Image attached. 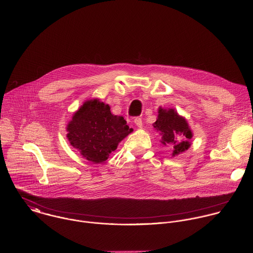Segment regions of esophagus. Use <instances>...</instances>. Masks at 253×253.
<instances>
[{"label": "esophagus", "instance_id": "1", "mask_svg": "<svg viewBox=\"0 0 253 253\" xmlns=\"http://www.w3.org/2000/svg\"><path fill=\"white\" fill-rule=\"evenodd\" d=\"M134 123L136 124V126H137L138 128H142V127H143V123H142V118H141V117H136V118L134 119Z\"/></svg>", "mask_w": 253, "mask_h": 253}]
</instances>
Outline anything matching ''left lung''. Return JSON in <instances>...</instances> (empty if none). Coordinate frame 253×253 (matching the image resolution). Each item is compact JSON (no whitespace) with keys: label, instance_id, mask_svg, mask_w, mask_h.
<instances>
[{"label":"left lung","instance_id":"8db88e82","mask_svg":"<svg viewBox=\"0 0 253 253\" xmlns=\"http://www.w3.org/2000/svg\"><path fill=\"white\" fill-rule=\"evenodd\" d=\"M153 127L160 132L163 145L173 149L172 156L182 153L190 147L192 131L186 119L178 115L174 109L167 110L160 107Z\"/></svg>","mask_w":253,"mask_h":253}]
</instances>
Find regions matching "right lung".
Returning <instances> with one entry per match:
<instances>
[{
    "instance_id": "1",
    "label": "right lung",
    "mask_w": 253,
    "mask_h": 253,
    "mask_svg": "<svg viewBox=\"0 0 253 253\" xmlns=\"http://www.w3.org/2000/svg\"><path fill=\"white\" fill-rule=\"evenodd\" d=\"M70 144L88 161L103 163L118 144L132 132L122 116L98 99L86 101L67 125Z\"/></svg>"
}]
</instances>
